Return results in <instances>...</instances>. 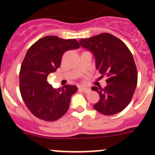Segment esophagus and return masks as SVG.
Wrapping results in <instances>:
<instances>
[{
    "label": "esophagus",
    "instance_id": "esophagus-1",
    "mask_svg": "<svg viewBox=\"0 0 155 155\" xmlns=\"http://www.w3.org/2000/svg\"><path fill=\"white\" fill-rule=\"evenodd\" d=\"M80 89H82V91L85 92V93H86V94L91 91V89L88 88V87H80Z\"/></svg>",
    "mask_w": 155,
    "mask_h": 155
}]
</instances>
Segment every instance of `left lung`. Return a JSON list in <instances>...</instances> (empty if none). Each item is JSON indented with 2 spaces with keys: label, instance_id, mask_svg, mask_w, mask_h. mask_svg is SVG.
<instances>
[{
  "label": "left lung",
  "instance_id": "obj_1",
  "mask_svg": "<svg viewBox=\"0 0 155 155\" xmlns=\"http://www.w3.org/2000/svg\"><path fill=\"white\" fill-rule=\"evenodd\" d=\"M81 46L94 54L96 69L107 77L105 87L94 86L100 101L94 105L103 115H112L127 107L137 84L134 57L124 42L108 33L79 40Z\"/></svg>",
  "mask_w": 155,
  "mask_h": 155
}]
</instances>
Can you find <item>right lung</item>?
I'll use <instances>...</instances> for the list:
<instances>
[{
    "label": "right lung",
    "instance_id": "1",
    "mask_svg": "<svg viewBox=\"0 0 155 155\" xmlns=\"http://www.w3.org/2000/svg\"><path fill=\"white\" fill-rule=\"evenodd\" d=\"M79 47L75 39L47 36L37 40L28 50L20 69L19 89L26 107L34 116L53 121L68 110L70 98L77 87L66 85L54 89L47 82V76L60 67L65 51Z\"/></svg>",
    "mask_w": 155,
    "mask_h": 155
}]
</instances>
